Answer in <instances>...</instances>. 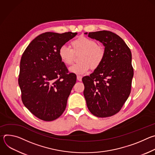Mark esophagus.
I'll return each mask as SVG.
<instances>
[{"label":"esophagus","mask_w":155,"mask_h":155,"mask_svg":"<svg viewBox=\"0 0 155 155\" xmlns=\"http://www.w3.org/2000/svg\"><path fill=\"white\" fill-rule=\"evenodd\" d=\"M77 80H78V81H81V79H82V77H81V76H80V75H77Z\"/></svg>","instance_id":"34e87169"}]
</instances>
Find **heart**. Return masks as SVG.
Instances as JSON below:
<instances>
[{"instance_id": "obj_1", "label": "heart", "mask_w": 155, "mask_h": 155, "mask_svg": "<svg viewBox=\"0 0 155 155\" xmlns=\"http://www.w3.org/2000/svg\"><path fill=\"white\" fill-rule=\"evenodd\" d=\"M71 48L63 45L60 47L58 54L61 60L67 65L74 61V54L80 53V63L75 64L69 68L71 72L77 75H83L90 69H96L104 60L106 51L105 48L97 42L86 37H80L71 43Z\"/></svg>"}]
</instances>
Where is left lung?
I'll return each instance as SVG.
<instances>
[{
    "label": "left lung",
    "mask_w": 155,
    "mask_h": 155,
    "mask_svg": "<svg viewBox=\"0 0 155 155\" xmlns=\"http://www.w3.org/2000/svg\"><path fill=\"white\" fill-rule=\"evenodd\" d=\"M88 36L102 42L106 54L99 67L82 78L83 94L93 115L112 117L120 111L130 93L134 75L131 52L124 40L112 32H89Z\"/></svg>",
    "instance_id": "8db88e82"
}]
</instances>
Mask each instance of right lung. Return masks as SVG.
<instances>
[{"mask_svg":"<svg viewBox=\"0 0 155 155\" xmlns=\"http://www.w3.org/2000/svg\"><path fill=\"white\" fill-rule=\"evenodd\" d=\"M77 32H45L38 35L22 55L18 83L25 106L38 118L51 121L64 112L77 76L61 60V47Z\"/></svg>","mask_w":155,"mask_h":155,"instance_id":"1","label":"right lung"}]
</instances>
